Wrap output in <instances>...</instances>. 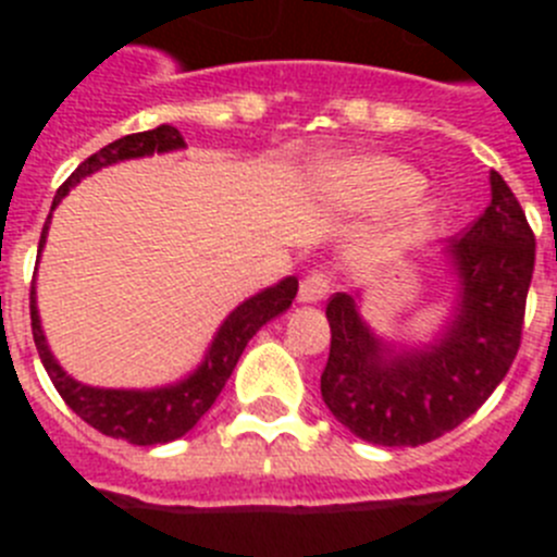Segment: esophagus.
<instances>
[{"label":"esophagus","mask_w":557,"mask_h":557,"mask_svg":"<svg viewBox=\"0 0 557 557\" xmlns=\"http://www.w3.org/2000/svg\"><path fill=\"white\" fill-rule=\"evenodd\" d=\"M329 295V278L321 270H312L309 275H304L301 287H298V301L301 304H318Z\"/></svg>","instance_id":"1"}]
</instances>
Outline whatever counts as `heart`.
Segmentation results:
<instances>
[{"instance_id": "1", "label": "heart", "mask_w": 557, "mask_h": 557, "mask_svg": "<svg viewBox=\"0 0 557 557\" xmlns=\"http://www.w3.org/2000/svg\"><path fill=\"white\" fill-rule=\"evenodd\" d=\"M314 198L343 211L393 209V220L368 248L373 262H385L416 243L435 220V203L421 195L424 178L412 166L385 156L326 159L309 175Z\"/></svg>"}]
</instances>
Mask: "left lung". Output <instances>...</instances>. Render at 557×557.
Listing matches in <instances>:
<instances>
[{"mask_svg":"<svg viewBox=\"0 0 557 557\" xmlns=\"http://www.w3.org/2000/svg\"><path fill=\"white\" fill-rule=\"evenodd\" d=\"M455 282L446 321L424 343L387 339L359 295L329 301L321 393L332 416L376 446H421L474 416L513 366L535 264V236L510 186L491 170V203L441 250Z\"/></svg>","mask_w":557,"mask_h":557,"instance_id":"8db88e82","label":"left lung"}]
</instances>
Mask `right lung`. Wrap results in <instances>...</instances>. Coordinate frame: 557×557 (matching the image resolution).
Masks as SVG:
<instances>
[{
	"mask_svg": "<svg viewBox=\"0 0 557 557\" xmlns=\"http://www.w3.org/2000/svg\"><path fill=\"white\" fill-rule=\"evenodd\" d=\"M184 136H181L178 127L172 125H159L152 127V131L122 136V139L111 141L102 150H97L91 159L83 161L69 175V181L58 189L55 200H52V211L58 209V203L83 178L106 170V166L122 164V161L131 159H147V156H156V152L184 150ZM52 211H49L47 223H44L36 262H41V250L47 245ZM295 293H298V278L287 275V278H282L273 287H264L262 293L245 298L239 307L225 314V321L220 323V329L211 337L198 368H191L178 382H170V385L159 387H91L77 382L75 376H69L61 368V362L55 359V354H52V348H49L47 334L41 329V314H38L36 298V275H33V289H29V321H33V339H36L38 357H41L44 368H47L49 379H52V385L61 393L63 401L88 426H95L102 435L116 437V441H127L133 446H156L184 437L211 410V405L218 401L220 391L225 387L228 376L234 373L236 362L243 357L248 339L264 323H270L273 318L287 312Z\"/></svg>",
	"mask_w": 557,
	"mask_h": 557,
	"instance_id": "right-lung-1",
	"label": "right lung"
}]
</instances>
